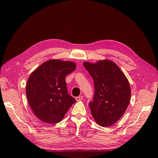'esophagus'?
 <instances>
[{
    "label": "esophagus",
    "mask_w": 158,
    "mask_h": 158,
    "mask_svg": "<svg viewBox=\"0 0 158 158\" xmlns=\"http://www.w3.org/2000/svg\"><path fill=\"white\" fill-rule=\"evenodd\" d=\"M82 98H83V97H82V95H80V96L76 97V100L77 101H80V100H81L82 99Z\"/></svg>",
    "instance_id": "obj_1"
}]
</instances>
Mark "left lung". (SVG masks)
I'll return each mask as SVG.
<instances>
[{
    "label": "left lung",
    "instance_id": "obj_1",
    "mask_svg": "<svg viewBox=\"0 0 158 158\" xmlns=\"http://www.w3.org/2000/svg\"><path fill=\"white\" fill-rule=\"evenodd\" d=\"M83 64L93 79L95 90L93 101L89 103L91 114L98 124L109 127L123 116L128 106L131 98L128 80L110 60Z\"/></svg>",
    "mask_w": 158,
    "mask_h": 158
}]
</instances>
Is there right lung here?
I'll return each mask as SVG.
<instances>
[{
  "label": "right lung",
  "mask_w": 158,
  "mask_h": 158,
  "mask_svg": "<svg viewBox=\"0 0 158 158\" xmlns=\"http://www.w3.org/2000/svg\"><path fill=\"white\" fill-rule=\"evenodd\" d=\"M76 68L75 63L60 60L47 61L30 76L26 94L35 116L48 124L60 122L76 100L67 88L65 77Z\"/></svg>",
  "instance_id": "1"
}]
</instances>
